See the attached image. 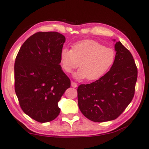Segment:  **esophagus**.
Returning <instances> with one entry per match:
<instances>
[{
  "mask_svg": "<svg viewBox=\"0 0 149 149\" xmlns=\"http://www.w3.org/2000/svg\"><path fill=\"white\" fill-rule=\"evenodd\" d=\"M71 85L72 87H74V88H76L77 86V84L76 83H75L74 81H72L71 82Z\"/></svg>",
  "mask_w": 149,
  "mask_h": 149,
  "instance_id": "1",
  "label": "esophagus"
}]
</instances>
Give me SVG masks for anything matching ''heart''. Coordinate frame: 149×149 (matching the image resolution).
Returning <instances> with one entry per match:
<instances>
[{
  "mask_svg": "<svg viewBox=\"0 0 149 149\" xmlns=\"http://www.w3.org/2000/svg\"><path fill=\"white\" fill-rule=\"evenodd\" d=\"M115 51L104 47L93 40H84L74 43L72 49L63 48L61 51L60 60L62 68L69 74L79 66L75 74L79 79L93 81L99 79L106 73L114 63Z\"/></svg>",
  "mask_w": 149,
  "mask_h": 149,
  "instance_id": "1",
  "label": "heart"
}]
</instances>
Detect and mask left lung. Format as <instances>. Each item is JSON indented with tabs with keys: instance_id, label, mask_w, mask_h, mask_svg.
Wrapping results in <instances>:
<instances>
[{
	"instance_id": "obj_1",
	"label": "left lung",
	"mask_w": 149,
	"mask_h": 149,
	"mask_svg": "<svg viewBox=\"0 0 149 149\" xmlns=\"http://www.w3.org/2000/svg\"><path fill=\"white\" fill-rule=\"evenodd\" d=\"M115 62L109 72L91 84L77 88L78 105L85 117L96 123L115 120L134 98L137 68L133 56L116 42Z\"/></svg>"
}]
</instances>
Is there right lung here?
Masks as SVG:
<instances>
[{"label":"right lung","mask_w":149,"mask_h":149,"mask_svg":"<svg viewBox=\"0 0 149 149\" xmlns=\"http://www.w3.org/2000/svg\"><path fill=\"white\" fill-rule=\"evenodd\" d=\"M66 38L57 32H38L21 45L14 64L15 91L23 112L39 123L58 117V102L70 79L59 64Z\"/></svg>","instance_id":"obj_1"}]
</instances>
